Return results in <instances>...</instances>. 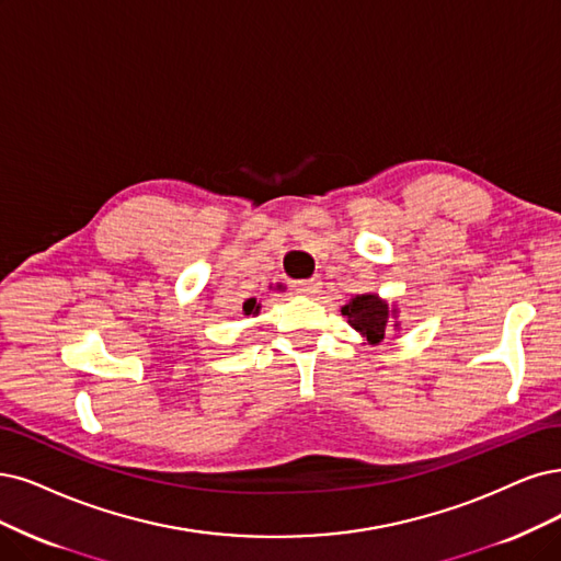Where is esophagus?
Returning <instances> with one entry per match:
<instances>
[{"label": "esophagus", "mask_w": 561, "mask_h": 561, "mask_svg": "<svg viewBox=\"0 0 561 561\" xmlns=\"http://www.w3.org/2000/svg\"><path fill=\"white\" fill-rule=\"evenodd\" d=\"M321 288V279L312 277V279H305V282H294V291L302 294V296H314Z\"/></svg>", "instance_id": "34e87169"}]
</instances>
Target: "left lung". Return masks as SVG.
Returning <instances> with one entry per match:
<instances>
[{
  "instance_id": "8db88e82",
  "label": "left lung",
  "mask_w": 561,
  "mask_h": 561,
  "mask_svg": "<svg viewBox=\"0 0 561 561\" xmlns=\"http://www.w3.org/2000/svg\"><path fill=\"white\" fill-rule=\"evenodd\" d=\"M392 312H396V309H392ZM342 314L371 344L381 342L386 337L388 330H390V325H392L390 309H388V305L379 296H356V298H351V302L342 307Z\"/></svg>"
}]
</instances>
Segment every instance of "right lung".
I'll use <instances>...</instances> for the list:
<instances>
[{
	"mask_svg": "<svg viewBox=\"0 0 561 561\" xmlns=\"http://www.w3.org/2000/svg\"><path fill=\"white\" fill-rule=\"evenodd\" d=\"M259 309H261V305L256 302V298H249L244 305H242V312L249 317V314H259Z\"/></svg>",
	"mask_w": 561,
	"mask_h": 561,
	"instance_id": "right-lung-1",
	"label": "right lung"
}]
</instances>
